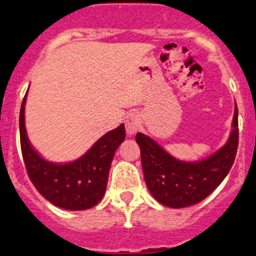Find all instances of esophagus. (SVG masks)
<instances>
[{
	"label": "esophagus",
	"instance_id": "esophagus-1",
	"mask_svg": "<svg viewBox=\"0 0 256 256\" xmlns=\"http://www.w3.org/2000/svg\"><path fill=\"white\" fill-rule=\"evenodd\" d=\"M126 130H127L128 136L136 133L140 127V116L136 112H130L124 120Z\"/></svg>",
	"mask_w": 256,
	"mask_h": 256
}]
</instances>
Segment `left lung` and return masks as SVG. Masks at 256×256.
<instances>
[{
    "label": "left lung",
    "instance_id": "obj_1",
    "mask_svg": "<svg viewBox=\"0 0 256 256\" xmlns=\"http://www.w3.org/2000/svg\"><path fill=\"white\" fill-rule=\"evenodd\" d=\"M230 139L215 154L196 162L177 160L150 136H136L145 183L158 202L173 208L198 204L210 195L230 172L238 149V108L236 105Z\"/></svg>",
    "mask_w": 256,
    "mask_h": 256
}]
</instances>
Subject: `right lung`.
Returning a JSON list of instances; mask_svg holds the SVG:
<instances>
[{
	"label": "right lung",
	"instance_id": "1",
	"mask_svg": "<svg viewBox=\"0 0 256 256\" xmlns=\"http://www.w3.org/2000/svg\"><path fill=\"white\" fill-rule=\"evenodd\" d=\"M24 96L19 114L20 148L26 172L45 199L66 210H86L98 204L106 192L110 167L117 148L126 138L124 126L101 136L78 160L54 164L44 160L30 144L24 122Z\"/></svg>",
	"mask_w": 256,
	"mask_h": 256
}]
</instances>
